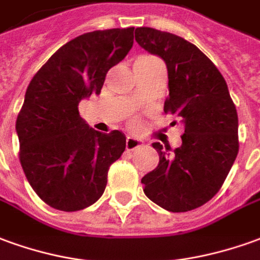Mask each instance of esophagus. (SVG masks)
<instances>
[{
	"label": "esophagus",
	"instance_id": "obj_1",
	"mask_svg": "<svg viewBox=\"0 0 260 260\" xmlns=\"http://www.w3.org/2000/svg\"><path fill=\"white\" fill-rule=\"evenodd\" d=\"M125 145H126V149H128V150H134V149L142 146V141H141V139H138V138H135V136H128Z\"/></svg>",
	"mask_w": 260,
	"mask_h": 260
}]
</instances>
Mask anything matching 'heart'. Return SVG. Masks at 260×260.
<instances>
[{
	"label": "heart",
	"mask_w": 260,
	"mask_h": 260,
	"mask_svg": "<svg viewBox=\"0 0 260 260\" xmlns=\"http://www.w3.org/2000/svg\"><path fill=\"white\" fill-rule=\"evenodd\" d=\"M142 59H148V57H141V59H138V60H142Z\"/></svg>",
	"instance_id": "1"
}]
</instances>
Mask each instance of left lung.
Masks as SVG:
<instances>
[{
    "instance_id": "left-lung-1",
    "label": "left lung",
    "mask_w": 260,
    "mask_h": 260,
    "mask_svg": "<svg viewBox=\"0 0 260 260\" xmlns=\"http://www.w3.org/2000/svg\"><path fill=\"white\" fill-rule=\"evenodd\" d=\"M135 41L166 63L165 112L184 125L179 148L152 143L159 165L142 177L143 193L168 211H190L218 193L237 159V108L222 74L196 45L145 26L136 28Z\"/></svg>"
}]
</instances>
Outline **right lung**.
I'll list each match as a JSON object with an SVG mask.
<instances>
[{"instance_id":"right-lung-1","label":"right lung","mask_w":260,"mask_h":260,"mask_svg":"<svg viewBox=\"0 0 260 260\" xmlns=\"http://www.w3.org/2000/svg\"><path fill=\"white\" fill-rule=\"evenodd\" d=\"M134 30L87 32L63 45L30 80L16 118L19 161L48 206L79 211L107 186L108 169L125 150L121 131L103 134L80 117L79 103L99 95L105 76L128 54Z\"/></svg>"}]
</instances>
